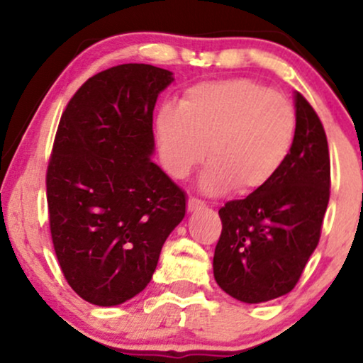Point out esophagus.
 I'll list each match as a JSON object with an SVG mask.
<instances>
[{
  "instance_id": "34e87169",
  "label": "esophagus",
  "mask_w": 363,
  "mask_h": 363,
  "mask_svg": "<svg viewBox=\"0 0 363 363\" xmlns=\"http://www.w3.org/2000/svg\"><path fill=\"white\" fill-rule=\"evenodd\" d=\"M206 205L201 201V199H196V198H189V201H187V210L193 213V211H198V210H203Z\"/></svg>"
}]
</instances>
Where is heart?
Segmentation results:
<instances>
[{"instance_id": "heart-1", "label": "heart", "mask_w": 363, "mask_h": 363, "mask_svg": "<svg viewBox=\"0 0 363 363\" xmlns=\"http://www.w3.org/2000/svg\"><path fill=\"white\" fill-rule=\"evenodd\" d=\"M165 169L184 179L205 160L199 187L251 194L268 186L289 160L297 112L285 95L245 78L199 83L179 106L165 104L155 121Z\"/></svg>"}]
</instances>
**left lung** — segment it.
<instances>
[{
  "mask_svg": "<svg viewBox=\"0 0 363 363\" xmlns=\"http://www.w3.org/2000/svg\"><path fill=\"white\" fill-rule=\"evenodd\" d=\"M294 102L297 135L278 176L218 210L222 235L213 256L215 280L225 294L245 303L273 301L297 285L318 247L328 208L326 133L298 91Z\"/></svg>",
  "mask_w": 363,
  "mask_h": 363,
  "instance_id": "obj_1",
  "label": "left lung"
}]
</instances>
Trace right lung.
Here are the masks:
<instances>
[{
    "label": "right lung",
    "mask_w": 363,
    "mask_h": 363,
    "mask_svg": "<svg viewBox=\"0 0 363 363\" xmlns=\"http://www.w3.org/2000/svg\"><path fill=\"white\" fill-rule=\"evenodd\" d=\"M172 82L152 65L114 66L83 83L61 116L49 225L66 281L94 306L143 291L186 215V193L152 160L153 109Z\"/></svg>",
    "instance_id": "add662e5"
}]
</instances>
